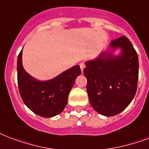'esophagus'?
<instances>
[{
    "label": "esophagus",
    "instance_id": "34e87169",
    "mask_svg": "<svg viewBox=\"0 0 149 149\" xmlns=\"http://www.w3.org/2000/svg\"><path fill=\"white\" fill-rule=\"evenodd\" d=\"M79 67H80V70H81V71L83 72V70H84V69L85 68V64L84 63V62H81V63L79 64Z\"/></svg>",
    "mask_w": 149,
    "mask_h": 149
}]
</instances>
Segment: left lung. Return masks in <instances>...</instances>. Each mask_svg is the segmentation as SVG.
<instances>
[{
	"label": "left lung",
	"mask_w": 149,
	"mask_h": 149,
	"mask_svg": "<svg viewBox=\"0 0 149 149\" xmlns=\"http://www.w3.org/2000/svg\"><path fill=\"white\" fill-rule=\"evenodd\" d=\"M112 51L121 48L120 55L103 52L86 62L84 74L93 109L101 115L112 116L127 107L134 97L138 80V56L127 37L110 43Z\"/></svg>",
	"instance_id": "8db88e82"
}]
</instances>
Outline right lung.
<instances>
[{"label":"right lung","instance_id":"add662e5","mask_svg":"<svg viewBox=\"0 0 149 149\" xmlns=\"http://www.w3.org/2000/svg\"><path fill=\"white\" fill-rule=\"evenodd\" d=\"M22 50L17 61V78L25 105L42 117H52L63 111L75 79L81 73L79 65L70 68L54 79L40 81L27 73L22 63Z\"/></svg>","mask_w":149,"mask_h":149}]
</instances>
